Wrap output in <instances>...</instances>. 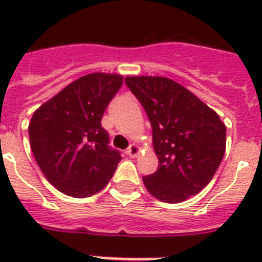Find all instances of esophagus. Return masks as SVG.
I'll use <instances>...</instances> for the list:
<instances>
[{
    "mask_svg": "<svg viewBox=\"0 0 262 262\" xmlns=\"http://www.w3.org/2000/svg\"><path fill=\"white\" fill-rule=\"evenodd\" d=\"M127 156H130V158H137L140 154V147L139 145H136V144H132L130 147L126 149Z\"/></svg>",
    "mask_w": 262,
    "mask_h": 262,
    "instance_id": "34e87169",
    "label": "esophagus"
}]
</instances>
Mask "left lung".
Instances as JSON below:
<instances>
[{
    "label": "left lung",
    "instance_id": "1",
    "mask_svg": "<svg viewBox=\"0 0 262 262\" xmlns=\"http://www.w3.org/2000/svg\"><path fill=\"white\" fill-rule=\"evenodd\" d=\"M152 126L159 166L143 177L147 190L160 201L182 203L203 190L226 152V125L189 90L167 77L125 79Z\"/></svg>",
    "mask_w": 262,
    "mask_h": 262
}]
</instances>
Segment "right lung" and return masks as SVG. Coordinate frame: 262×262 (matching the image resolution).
I'll use <instances>...</instances> for the list:
<instances>
[{
  "label": "right lung",
  "instance_id": "1",
  "mask_svg": "<svg viewBox=\"0 0 262 262\" xmlns=\"http://www.w3.org/2000/svg\"><path fill=\"white\" fill-rule=\"evenodd\" d=\"M122 76L91 73L43 103L31 118V149L47 181L61 193L90 197L106 186L121 162L102 127Z\"/></svg>",
  "mask_w": 262,
  "mask_h": 262
}]
</instances>
